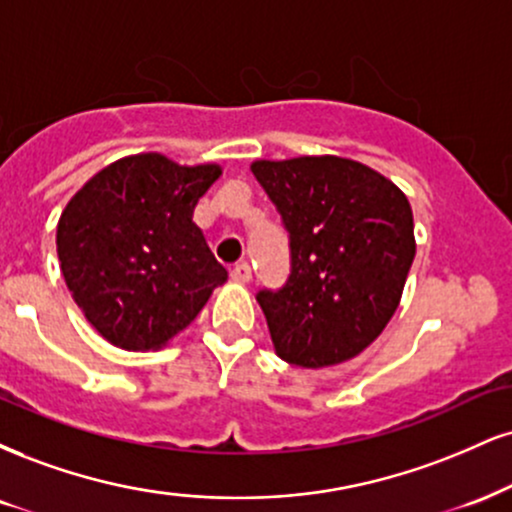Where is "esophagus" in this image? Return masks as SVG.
<instances>
[{
    "label": "esophagus",
    "mask_w": 512,
    "mask_h": 512,
    "mask_svg": "<svg viewBox=\"0 0 512 512\" xmlns=\"http://www.w3.org/2000/svg\"><path fill=\"white\" fill-rule=\"evenodd\" d=\"M231 279L233 281H240V283H248L252 279V269L248 262H238L236 267L231 269Z\"/></svg>",
    "instance_id": "1"
}]
</instances>
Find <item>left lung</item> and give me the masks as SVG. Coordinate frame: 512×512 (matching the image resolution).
<instances>
[{"label":"left lung","instance_id":"obj_1","mask_svg":"<svg viewBox=\"0 0 512 512\" xmlns=\"http://www.w3.org/2000/svg\"><path fill=\"white\" fill-rule=\"evenodd\" d=\"M288 231L291 272L260 288L274 348L298 367L362 353L396 312L415 260L408 197L369 166L341 157L252 164Z\"/></svg>","mask_w":512,"mask_h":512}]
</instances>
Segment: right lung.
<instances>
[{"instance_id":"right-lung-1","label":"right lung","mask_w":512,"mask_h":512,"mask_svg":"<svg viewBox=\"0 0 512 512\" xmlns=\"http://www.w3.org/2000/svg\"><path fill=\"white\" fill-rule=\"evenodd\" d=\"M219 174L214 164L135 155L92 176L66 205L57 226L61 274L109 343L164 346L229 279L193 221Z\"/></svg>"}]
</instances>
